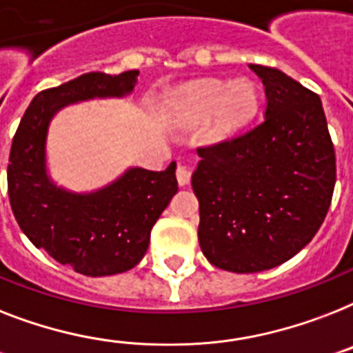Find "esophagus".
Returning a JSON list of instances; mask_svg holds the SVG:
<instances>
[{
    "instance_id": "obj_1",
    "label": "esophagus",
    "mask_w": 353,
    "mask_h": 353,
    "mask_svg": "<svg viewBox=\"0 0 353 353\" xmlns=\"http://www.w3.org/2000/svg\"><path fill=\"white\" fill-rule=\"evenodd\" d=\"M190 176H192L190 168L183 167V165H179V167H177L176 177H177V183H179V186L188 185V183H190Z\"/></svg>"
}]
</instances>
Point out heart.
<instances>
[{"mask_svg":"<svg viewBox=\"0 0 353 353\" xmlns=\"http://www.w3.org/2000/svg\"><path fill=\"white\" fill-rule=\"evenodd\" d=\"M259 107L256 85L237 77L228 81L201 79L186 83L176 90L168 103V112L179 125L192 127L210 117L208 132L214 137H225L243 128Z\"/></svg>","mask_w":353,"mask_h":353,"instance_id":"b5f03b06","label":"heart"}]
</instances>
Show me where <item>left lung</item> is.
Returning a JSON list of instances; mask_svg holds the SVG:
<instances>
[{
	"label": "left lung",
	"mask_w": 353,
	"mask_h": 353,
	"mask_svg": "<svg viewBox=\"0 0 353 353\" xmlns=\"http://www.w3.org/2000/svg\"><path fill=\"white\" fill-rule=\"evenodd\" d=\"M265 85V119L239 137L197 148L192 174L199 246L236 274L279 266L323 225L335 152L317 94L277 68L248 65Z\"/></svg>",
	"instance_id": "8db88e82"
}]
</instances>
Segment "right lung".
Listing matches in <instances>:
<instances>
[{
	"label": "right lung",
	"instance_id": "obj_1",
	"mask_svg": "<svg viewBox=\"0 0 353 353\" xmlns=\"http://www.w3.org/2000/svg\"><path fill=\"white\" fill-rule=\"evenodd\" d=\"M139 70L88 72L37 94L12 139L8 197L14 217L36 248L83 276L121 274L147 254L152 226L177 192L176 161L167 170L128 168L99 190L76 194L47 174L48 125L67 105L134 90Z\"/></svg>",
	"mask_w": 353,
	"mask_h": 353
}]
</instances>
